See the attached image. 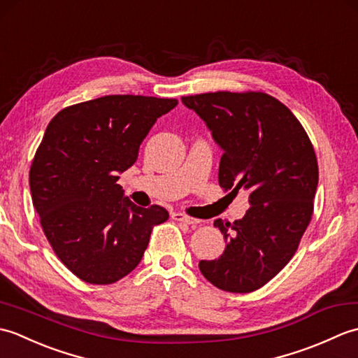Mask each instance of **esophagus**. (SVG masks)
<instances>
[{
	"instance_id": "34e87169",
	"label": "esophagus",
	"mask_w": 358,
	"mask_h": 358,
	"mask_svg": "<svg viewBox=\"0 0 358 358\" xmlns=\"http://www.w3.org/2000/svg\"><path fill=\"white\" fill-rule=\"evenodd\" d=\"M172 220H175V222H180V223H186V224H196V223H199V220L189 217V215L183 214V212H173Z\"/></svg>"
}]
</instances>
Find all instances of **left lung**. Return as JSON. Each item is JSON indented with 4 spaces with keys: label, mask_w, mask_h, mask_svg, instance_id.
I'll list each match as a JSON object with an SVG mask.
<instances>
[{
    "label": "left lung",
    "mask_w": 358,
    "mask_h": 358,
    "mask_svg": "<svg viewBox=\"0 0 358 358\" xmlns=\"http://www.w3.org/2000/svg\"><path fill=\"white\" fill-rule=\"evenodd\" d=\"M223 149L218 185L249 191L246 215L215 220L226 240L217 260H201L204 278L226 292L260 289L291 262L314 214L318 164L305 127L277 98L264 92L181 96Z\"/></svg>",
    "instance_id": "1"
}]
</instances>
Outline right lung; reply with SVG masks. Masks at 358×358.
<instances>
[{"instance_id":"right-lung-1","label":"right lung","mask_w":358,"mask_h":358,"mask_svg":"<svg viewBox=\"0 0 358 358\" xmlns=\"http://www.w3.org/2000/svg\"><path fill=\"white\" fill-rule=\"evenodd\" d=\"M175 98L106 95L67 106L45 129L29 172L34 208L62 263L90 285H110L141 262L169 212L123 199L118 175L138 157Z\"/></svg>"}]
</instances>
